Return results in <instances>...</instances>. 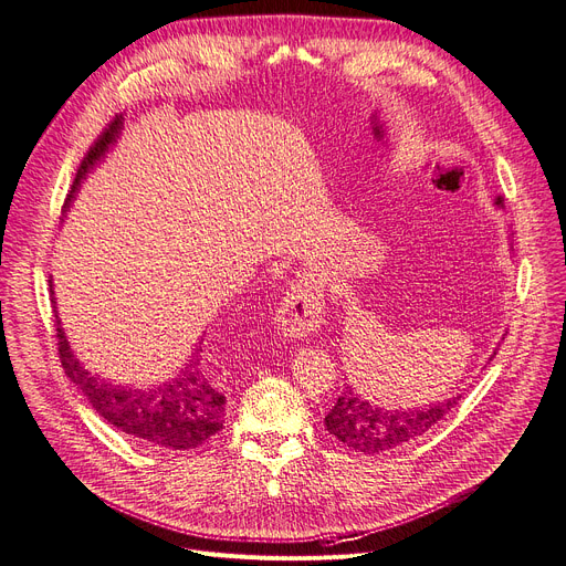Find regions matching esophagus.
Listing matches in <instances>:
<instances>
[{
    "label": "esophagus",
    "mask_w": 566,
    "mask_h": 566,
    "mask_svg": "<svg viewBox=\"0 0 566 566\" xmlns=\"http://www.w3.org/2000/svg\"><path fill=\"white\" fill-rule=\"evenodd\" d=\"M324 285L306 274L290 283L279 306V328L287 338H306L322 326Z\"/></svg>",
    "instance_id": "34e87169"
}]
</instances>
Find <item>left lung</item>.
I'll return each instance as SVG.
<instances>
[{"instance_id": "1", "label": "left lung", "mask_w": 566, "mask_h": 566, "mask_svg": "<svg viewBox=\"0 0 566 566\" xmlns=\"http://www.w3.org/2000/svg\"><path fill=\"white\" fill-rule=\"evenodd\" d=\"M501 206L503 201H495ZM459 397H450L439 405L409 411H388L373 402H365L352 388L338 397L324 418L328 434H334L347 448L363 454H379L395 448H402L434 427L450 409L459 405Z\"/></svg>"}]
</instances>
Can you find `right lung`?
I'll return each mask as SVG.
<instances>
[{
  "label": "right lung",
  "mask_w": 566,
  "mask_h": 566,
  "mask_svg": "<svg viewBox=\"0 0 566 566\" xmlns=\"http://www.w3.org/2000/svg\"><path fill=\"white\" fill-rule=\"evenodd\" d=\"M120 123L123 118L116 116L88 148L77 169L69 201L75 196L77 185L86 176V171L105 155L109 144L116 139ZM59 324L61 322L56 317V347L65 375L77 384L91 407L109 424L125 431L127 437L144 446L191 450L208 443L223 429L226 392L206 368L208 358L201 356L203 349H196V358L187 365L182 375H178V379L139 390L116 386L112 381L99 379V375H91L88 370H84V365L75 358Z\"/></svg>",
  "instance_id": "add662e5"
}]
</instances>
